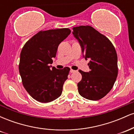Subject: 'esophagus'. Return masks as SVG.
I'll return each mask as SVG.
<instances>
[{"label": "esophagus", "instance_id": "1", "mask_svg": "<svg viewBox=\"0 0 134 134\" xmlns=\"http://www.w3.org/2000/svg\"><path fill=\"white\" fill-rule=\"evenodd\" d=\"M70 73H74V72H76V70H72V69H70Z\"/></svg>", "mask_w": 134, "mask_h": 134}]
</instances>
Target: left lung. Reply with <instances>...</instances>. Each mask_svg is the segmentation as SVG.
<instances>
[{"mask_svg":"<svg viewBox=\"0 0 134 134\" xmlns=\"http://www.w3.org/2000/svg\"><path fill=\"white\" fill-rule=\"evenodd\" d=\"M72 34L79 41L83 57L90 59L89 72L79 70L82 79L77 84L81 96L96 101L105 96L118 75L117 55L108 38L90 26L74 27Z\"/></svg>","mask_w":134,"mask_h":134,"instance_id":"1","label":"left lung"}]
</instances>
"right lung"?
<instances>
[{"mask_svg": "<svg viewBox=\"0 0 134 134\" xmlns=\"http://www.w3.org/2000/svg\"><path fill=\"white\" fill-rule=\"evenodd\" d=\"M69 28L40 31L26 43L20 54L19 70L23 85L32 98L41 103L62 94L69 67L57 69L50 64L59 44L70 35Z\"/></svg>", "mask_w": 134, "mask_h": 134, "instance_id": "obj_1", "label": "right lung"}]
</instances>
